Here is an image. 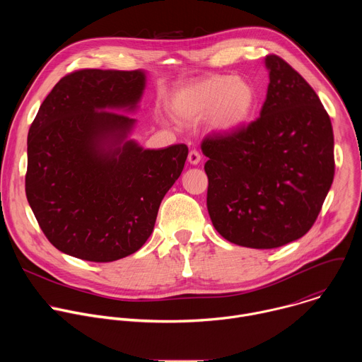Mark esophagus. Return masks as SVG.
Returning a JSON list of instances; mask_svg holds the SVG:
<instances>
[{"label": "esophagus", "mask_w": 362, "mask_h": 362, "mask_svg": "<svg viewBox=\"0 0 362 362\" xmlns=\"http://www.w3.org/2000/svg\"><path fill=\"white\" fill-rule=\"evenodd\" d=\"M200 159H202V158H200V153H199L197 150H194V148H193V150H190V151H189L187 160H189V163H190V165H197V163L200 162Z\"/></svg>", "instance_id": "esophagus-1"}]
</instances>
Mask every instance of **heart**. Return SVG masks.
<instances>
[{
	"instance_id": "1",
	"label": "heart",
	"mask_w": 362,
	"mask_h": 362,
	"mask_svg": "<svg viewBox=\"0 0 362 362\" xmlns=\"http://www.w3.org/2000/svg\"><path fill=\"white\" fill-rule=\"evenodd\" d=\"M255 105V88L233 76H211L189 83L172 97V110L177 117L200 120L211 115V124L219 132H235L243 126Z\"/></svg>"
}]
</instances>
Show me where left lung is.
Here are the masks:
<instances>
[{"mask_svg":"<svg viewBox=\"0 0 362 362\" xmlns=\"http://www.w3.org/2000/svg\"><path fill=\"white\" fill-rule=\"evenodd\" d=\"M265 66L261 116L202 141L212 223L226 240L253 249L302 238L335 173L332 124L320 97L281 57L267 56Z\"/></svg>","mask_w":362,"mask_h":362,"instance_id":"1","label":"left lung"}]
</instances>
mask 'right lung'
I'll list each match as a JSON object with an SVG mask.
<instances>
[{
	"label": "right lung",
	"instance_id": "right-lung-1",
	"mask_svg": "<svg viewBox=\"0 0 362 362\" xmlns=\"http://www.w3.org/2000/svg\"><path fill=\"white\" fill-rule=\"evenodd\" d=\"M141 70H77L45 97L28 130L25 194L49 243L90 262L139 250L179 179L187 146L143 148L127 140Z\"/></svg>",
	"mask_w": 362,
	"mask_h": 362
}]
</instances>
